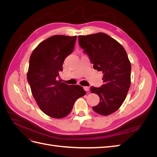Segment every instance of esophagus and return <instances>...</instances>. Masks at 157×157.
I'll use <instances>...</instances> for the list:
<instances>
[{"label": "esophagus", "instance_id": "34e87169", "mask_svg": "<svg viewBox=\"0 0 157 157\" xmlns=\"http://www.w3.org/2000/svg\"><path fill=\"white\" fill-rule=\"evenodd\" d=\"M89 87L88 86H84V90H85V91H86V92H88V91H89Z\"/></svg>", "mask_w": 157, "mask_h": 157}]
</instances>
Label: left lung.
Segmentation results:
<instances>
[{
    "mask_svg": "<svg viewBox=\"0 0 157 157\" xmlns=\"http://www.w3.org/2000/svg\"><path fill=\"white\" fill-rule=\"evenodd\" d=\"M78 42L94 69L103 73L102 86L90 88L100 100L93 110L101 115H111L122 105L130 86L131 63L126 52L119 42L103 33L80 35Z\"/></svg>",
    "mask_w": 157,
    "mask_h": 157,
    "instance_id": "1",
    "label": "left lung"
}]
</instances>
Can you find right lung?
Wrapping results in <instances>:
<instances>
[{"label":"right lung","mask_w":157,"mask_h":157,"mask_svg":"<svg viewBox=\"0 0 157 157\" xmlns=\"http://www.w3.org/2000/svg\"><path fill=\"white\" fill-rule=\"evenodd\" d=\"M77 36L54 35L33 50L27 75L31 92L39 108L48 116L61 118L68 115L75 101L86 94L79 85L58 80L65 59L72 53Z\"/></svg>","instance_id":"1"}]
</instances>
